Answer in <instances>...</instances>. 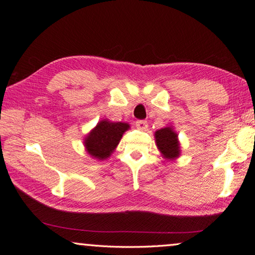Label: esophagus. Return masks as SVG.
Here are the masks:
<instances>
[{"mask_svg":"<svg viewBox=\"0 0 255 255\" xmlns=\"http://www.w3.org/2000/svg\"><path fill=\"white\" fill-rule=\"evenodd\" d=\"M136 127L138 129H140V130H145V129L148 127V123L146 120H137Z\"/></svg>","mask_w":255,"mask_h":255,"instance_id":"1","label":"esophagus"}]
</instances>
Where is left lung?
Returning <instances> with one entry per match:
<instances>
[{"label":"left lung","mask_w":255,"mask_h":255,"mask_svg":"<svg viewBox=\"0 0 255 255\" xmlns=\"http://www.w3.org/2000/svg\"><path fill=\"white\" fill-rule=\"evenodd\" d=\"M156 145L166 159H175L179 156L180 147L176 133L172 127H165L155 132Z\"/></svg>","instance_id":"8db88e82"}]
</instances>
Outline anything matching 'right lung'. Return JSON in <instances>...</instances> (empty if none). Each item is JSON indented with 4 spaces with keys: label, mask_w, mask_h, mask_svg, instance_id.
<instances>
[{
    "label": "right lung",
    "mask_w": 255,
    "mask_h": 255,
    "mask_svg": "<svg viewBox=\"0 0 255 255\" xmlns=\"http://www.w3.org/2000/svg\"><path fill=\"white\" fill-rule=\"evenodd\" d=\"M127 129H129L127 123L101 120L85 138V147L88 154L99 160L108 158L118 146L123 133Z\"/></svg>",
    "instance_id": "right-lung-1"
}]
</instances>
